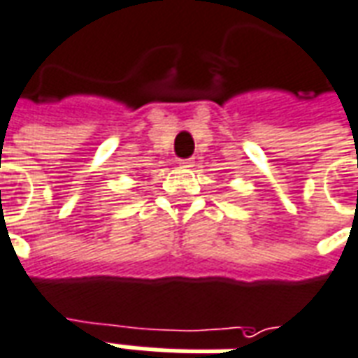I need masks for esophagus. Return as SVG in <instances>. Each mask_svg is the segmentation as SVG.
Segmentation results:
<instances>
[{
	"label": "esophagus",
	"mask_w": 358,
	"mask_h": 358,
	"mask_svg": "<svg viewBox=\"0 0 358 358\" xmlns=\"http://www.w3.org/2000/svg\"><path fill=\"white\" fill-rule=\"evenodd\" d=\"M179 168H181V169H192V168H194V162H192V160H181V162H179Z\"/></svg>",
	"instance_id": "esophagus-1"
}]
</instances>
